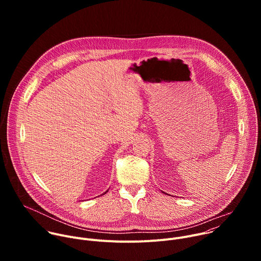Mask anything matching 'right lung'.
Here are the masks:
<instances>
[{
    "label": "right lung",
    "instance_id": "right-lung-1",
    "mask_svg": "<svg viewBox=\"0 0 261 261\" xmlns=\"http://www.w3.org/2000/svg\"><path fill=\"white\" fill-rule=\"evenodd\" d=\"M107 191H108V190H107ZM107 191H106V192H107ZM106 192H104V193H103V194H105V193H106Z\"/></svg>",
    "mask_w": 261,
    "mask_h": 261
}]
</instances>
